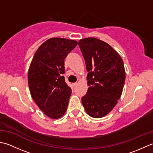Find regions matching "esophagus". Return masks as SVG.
Returning <instances> with one entry per match:
<instances>
[{"mask_svg": "<svg viewBox=\"0 0 153 153\" xmlns=\"http://www.w3.org/2000/svg\"><path fill=\"white\" fill-rule=\"evenodd\" d=\"M77 85V83H73V86H74V87H76Z\"/></svg>", "mask_w": 153, "mask_h": 153, "instance_id": "34e87169", "label": "esophagus"}]
</instances>
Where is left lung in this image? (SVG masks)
<instances>
[{"label":"left lung","instance_id":"left-lung-1","mask_svg":"<svg viewBox=\"0 0 153 153\" xmlns=\"http://www.w3.org/2000/svg\"><path fill=\"white\" fill-rule=\"evenodd\" d=\"M78 44L88 71L89 88L82 98L83 106L91 117L102 118L122 95L126 79L123 62L110 45L99 39H82Z\"/></svg>","mask_w":153,"mask_h":153}]
</instances>
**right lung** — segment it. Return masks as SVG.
Here are the masks:
<instances>
[{"label": "right lung", "instance_id": "add662e5", "mask_svg": "<svg viewBox=\"0 0 153 153\" xmlns=\"http://www.w3.org/2000/svg\"><path fill=\"white\" fill-rule=\"evenodd\" d=\"M77 41L53 37L38 48L29 68L27 80L31 95L39 108L51 119L66 112L71 89L65 82L64 60Z\"/></svg>", "mask_w": 153, "mask_h": 153}]
</instances>
